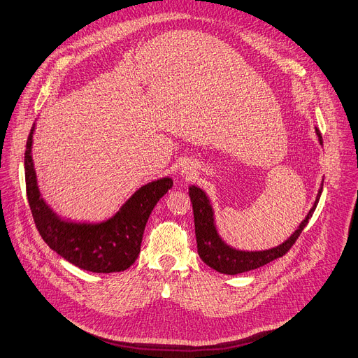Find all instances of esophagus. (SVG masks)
<instances>
[{"instance_id":"esophagus-1","label":"esophagus","mask_w":358,"mask_h":358,"mask_svg":"<svg viewBox=\"0 0 358 358\" xmlns=\"http://www.w3.org/2000/svg\"><path fill=\"white\" fill-rule=\"evenodd\" d=\"M181 176L190 177V176H192V166H182V168H181Z\"/></svg>"}]
</instances>
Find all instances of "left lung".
Wrapping results in <instances>:
<instances>
[{
  "mask_svg": "<svg viewBox=\"0 0 358 358\" xmlns=\"http://www.w3.org/2000/svg\"><path fill=\"white\" fill-rule=\"evenodd\" d=\"M315 134L319 137L320 145H323L322 134L317 128H315ZM322 190H323V180L320 184L319 193L315 196L314 205L308 210L307 217L301 221L298 229L290 234L283 243L270 249H264V250H243V249H236L224 242L217 229L215 213H214L213 203H210V199L203 189L192 184L189 187V194L193 205L197 254H199V257L202 258V261L206 264V266L214 268L218 273L229 274V275L250 271V270L266 266V264L283 257L296 242L299 234L308 224V220L313 217L315 206L319 203Z\"/></svg>",
  "mask_w": 358,
  "mask_h": 358,
  "instance_id": "1",
  "label": "left lung"
}]
</instances>
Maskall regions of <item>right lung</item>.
Instances as JSON below:
<instances>
[{
    "mask_svg": "<svg viewBox=\"0 0 358 358\" xmlns=\"http://www.w3.org/2000/svg\"><path fill=\"white\" fill-rule=\"evenodd\" d=\"M35 122L26 141V194L36 229L44 242L73 266L91 273H117L136 262L145 222L161 197L172 187L164 177L144 184L108 220L75 221L60 217L45 202L38 187L32 159Z\"/></svg>",
    "mask_w": 358,
    "mask_h": 358,
    "instance_id": "obj_1",
    "label": "right lung"
}]
</instances>
